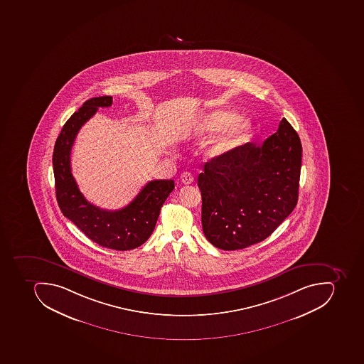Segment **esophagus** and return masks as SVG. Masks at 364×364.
Here are the masks:
<instances>
[{
	"label": "esophagus",
	"instance_id": "1",
	"mask_svg": "<svg viewBox=\"0 0 364 364\" xmlns=\"http://www.w3.org/2000/svg\"><path fill=\"white\" fill-rule=\"evenodd\" d=\"M181 181L185 185H191L194 181V176L191 175V173H183L181 176Z\"/></svg>",
	"mask_w": 364,
	"mask_h": 364
}]
</instances>
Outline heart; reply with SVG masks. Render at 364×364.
<instances>
[{
    "mask_svg": "<svg viewBox=\"0 0 364 364\" xmlns=\"http://www.w3.org/2000/svg\"><path fill=\"white\" fill-rule=\"evenodd\" d=\"M221 131V134L208 145V156L210 158L223 156L245 142L252 133V123L247 118L239 117L232 110L215 109L205 114L196 124V132L200 135Z\"/></svg>",
    "mask_w": 364,
    "mask_h": 364,
    "instance_id": "1",
    "label": "heart"
}]
</instances>
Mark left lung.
Wrapping results in <instances>:
<instances>
[{"label": "left lung", "mask_w": 364, "mask_h": 364, "mask_svg": "<svg viewBox=\"0 0 364 364\" xmlns=\"http://www.w3.org/2000/svg\"><path fill=\"white\" fill-rule=\"evenodd\" d=\"M301 159L300 137L283 118L262 144L248 142L206 162L197 181L206 239L237 250L269 237L298 203Z\"/></svg>", "instance_id": "8db88e82"}]
</instances>
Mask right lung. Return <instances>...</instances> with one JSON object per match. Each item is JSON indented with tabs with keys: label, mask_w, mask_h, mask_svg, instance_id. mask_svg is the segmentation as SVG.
<instances>
[{
	"label": "right lung",
	"mask_w": 364,
	"mask_h": 364,
	"mask_svg": "<svg viewBox=\"0 0 364 364\" xmlns=\"http://www.w3.org/2000/svg\"><path fill=\"white\" fill-rule=\"evenodd\" d=\"M112 104L110 96L89 99L64 124L53 154L55 191L63 215L87 238L106 248L131 250L150 238L164 200L175 188V181H151L121 210H102L85 200L72 176V146L80 129L96 114L99 107Z\"/></svg>",
	"instance_id": "1"
}]
</instances>
